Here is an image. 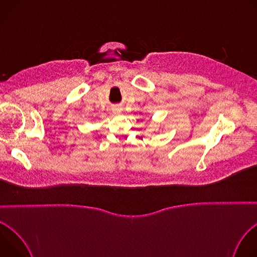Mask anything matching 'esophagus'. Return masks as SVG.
<instances>
[{"mask_svg": "<svg viewBox=\"0 0 257 257\" xmlns=\"http://www.w3.org/2000/svg\"><path fill=\"white\" fill-rule=\"evenodd\" d=\"M113 112H114V113H121V112H122V107L116 106V107L113 108Z\"/></svg>", "mask_w": 257, "mask_h": 257, "instance_id": "1", "label": "esophagus"}]
</instances>
